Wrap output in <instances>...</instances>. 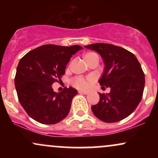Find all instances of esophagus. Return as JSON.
Here are the masks:
<instances>
[{
  "label": "esophagus",
  "mask_w": 158,
  "mask_h": 158,
  "mask_svg": "<svg viewBox=\"0 0 158 158\" xmlns=\"http://www.w3.org/2000/svg\"><path fill=\"white\" fill-rule=\"evenodd\" d=\"M79 94H85V95H87V94H88V93H89V92L84 91V90H79Z\"/></svg>",
  "instance_id": "esophagus-1"
}]
</instances>
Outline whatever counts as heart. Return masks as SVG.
<instances>
[{"label":"heart","instance_id":"obj_1","mask_svg":"<svg viewBox=\"0 0 158 158\" xmlns=\"http://www.w3.org/2000/svg\"><path fill=\"white\" fill-rule=\"evenodd\" d=\"M95 55V53L94 52H88L85 55V59H88L90 57H91L92 56ZM92 82H93V79L92 78H88V79H85L83 77H77L73 80V85L74 86L77 87V88L81 90H86L90 88V85H91Z\"/></svg>","mask_w":158,"mask_h":158}]
</instances>
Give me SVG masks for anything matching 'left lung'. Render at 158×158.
I'll return each mask as SVG.
<instances>
[{
    "instance_id": "obj_1",
    "label": "left lung",
    "mask_w": 158,
    "mask_h": 158,
    "mask_svg": "<svg viewBox=\"0 0 158 158\" xmlns=\"http://www.w3.org/2000/svg\"><path fill=\"white\" fill-rule=\"evenodd\" d=\"M85 47L102 58L105 68L99 82L102 88H110L108 94L99 93V102L91 106L94 114L106 123L126 118L142 99L145 75L140 64L133 53L121 47L103 43Z\"/></svg>"
}]
</instances>
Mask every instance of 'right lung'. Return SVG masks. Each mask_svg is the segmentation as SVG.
Here are the masks:
<instances>
[{"mask_svg": "<svg viewBox=\"0 0 158 158\" xmlns=\"http://www.w3.org/2000/svg\"><path fill=\"white\" fill-rule=\"evenodd\" d=\"M81 49L79 45L45 44L21 58L16 70L15 89L20 103L31 118L52 125L68 115L77 90L70 87L56 93L52 85L60 80L70 58Z\"/></svg>", "mask_w": 158, "mask_h": 158, "instance_id": "add662e5", "label": "right lung"}]
</instances>
